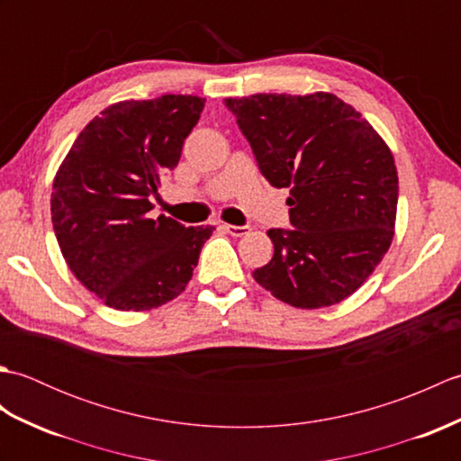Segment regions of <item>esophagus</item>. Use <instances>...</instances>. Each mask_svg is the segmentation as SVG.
<instances>
[{
  "instance_id": "34e87169",
  "label": "esophagus",
  "mask_w": 461,
  "mask_h": 461,
  "mask_svg": "<svg viewBox=\"0 0 461 461\" xmlns=\"http://www.w3.org/2000/svg\"><path fill=\"white\" fill-rule=\"evenodd\" d=\"M221 228L230 233V236H233V238H241V236H246V233L249 231V228L248 225H231V223H223Z\"/></svg>"
}]
</instances>
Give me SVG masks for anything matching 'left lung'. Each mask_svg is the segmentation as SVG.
<instances>
[{
  "mask_svg": "<svg viewBox=\"0 0 461 461\" xmlns=\"http://www.w3.org/2000/svg\"><path fill=\"white\" fill-rule=\"evenodd\" d=\"M259 172L289 188L293 228H271L273 258L253 271L271 295L299 309L352 295L394 236L393 152L360 113L330 93L225 99Z\"/></svg>",
  "mask_w": 461,
  "mask_h": 461,
  "instance_id": "1",
  "label": "left lung"
}]
</instances>
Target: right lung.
<instances>
[{
	"mask_svg": "<svg viewBox=\"0 0 461 461\" xmlns=\"http://www.w3.org/2000/svg\"><path fill=\"white\" fill-rule=\"evenodd\" d=\"M203 99L122 101L85 126L51 194L55 238L73 276L119 311H146L188 285L213 225L150 218V195L176 168Z\"/></svg>",
	"mask_w": 461,
	"mask_h": 461,
	"instance_id": "right-lung-1",
	"label": "right lung"
}]
</instances>
